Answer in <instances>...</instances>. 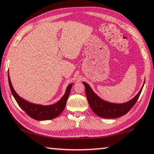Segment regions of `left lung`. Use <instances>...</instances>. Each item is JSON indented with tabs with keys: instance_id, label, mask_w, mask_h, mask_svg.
<instances>
[{
	"instance_id": "8db88e82",
	"label": "left lung",
	"mask_w": 154,
	"mask_h": 154,
	"mask_svg": "<svg viewBox=\"0 0 154 154\" xmlns=\"http://www.w3.org/2000/svg\"><path fill=\"white\" fill-rule=\"evenodd\" d=\"M82 83L85 86V94L90 108L98 116L106 119L119 118L126 114L136 103L145 83H143L139 93L131 100L124 103H114L103 100L94 92L88 83L84 82Z\"/></svg>"
}]
</instances>
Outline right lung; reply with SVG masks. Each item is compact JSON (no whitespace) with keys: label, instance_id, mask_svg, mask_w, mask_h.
Listing matches in <instances>:
<instances>
[{"label":"right lung","instance_id":"1","mask_svg":"<svg viewBox=\"0 0 154 154\" xmlns=\"http://www.w3.org/2000/svg\"><path fill=\"white\" fill-rule=\"evenodd\" d=\"M8 80L10 90L14 96V98L19 105L26 113L30 118L36 119V120L42 121V120H48V119H52L56 118L59 116L60 115L65 108L66 101L69 98L71 90L72 88L73 83H70L68 85L63 96L60 99L58 102L49 105H43L39 104H35L30 103L29 101L25 100L17 94L15 92L12 83L10 79L9 74L8 72Z\"/></svg>","mask_w":154,"mask_h":154}]
</instances>
